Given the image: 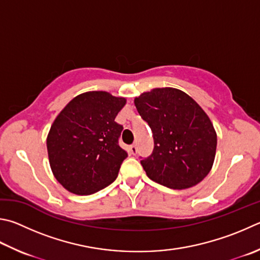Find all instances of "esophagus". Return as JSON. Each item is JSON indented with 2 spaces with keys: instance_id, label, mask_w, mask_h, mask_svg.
Segmentation results:
<instances>
[{
  "instance_id": "esophagus-1",
  "label": "esophagus",
  "mask_w": 260,
  "mask_h": 260,
  "mask_svg": "<svg viewBox=\"0 0 260 260\" xmlns=\"http://www.w3.org/2000/svg\"><path fill=\"white\" fill-rule=\"evenodd\" d=\"M129 150H131V152H132V154H136L138 153V146H136V144H132L131 146H129Z\"/></svg>"
}]
</instances>
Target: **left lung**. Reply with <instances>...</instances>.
Here are the masks:
<instances>
[{
    "mask_svg": "<svg viewBox=\"0 0 260 260\" xmlns=\"http://www.w3.org/2000/svg\"><path fill=\"white\" fill-rule=\"evenodd\" d=\"M134 103L152 131L153 151L141 160L148 177L174 190L200 183L210 172L217 146L214 126L201 107L172 87L141 94Z\"/></svg>",
    "mask_w": 260,
    "mask_h": 260,
    "instance_id": "8db88e82",
    "label": "left lung"
}]
</instances>
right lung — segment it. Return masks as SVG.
<instances>
[{
    "label": "right lung",
    "instance_id": "1",
    "mask_svg": "<svg viewBox=\"0 0 260 260\" xmlns=\"http://www.w3.org/2000/svg\"><path fill=\"white\" fill-rule=\"evenodd\" d=\"M126 100L93 91L73 99L51 126L46 141L54 177L69 192L93 194L115 181L128 153L124 127L115 121Z\"/></svg>",
    "mask_w": 260,
    "mask_h": 260
}]
</instances>
